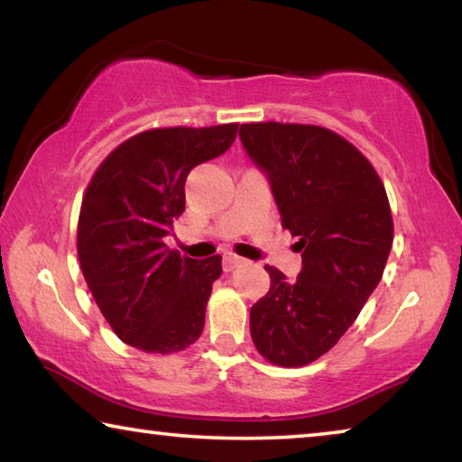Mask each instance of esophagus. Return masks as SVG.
<instances>
[{
    "label": "esophagus",
    "instance_id": "obj_1",
    "mask_svg": "<svg viewBox=\"0 0 462 462\" xmlns=\"http://www.w3.org/2000/svg\"><path fill=\"white\" fill-rule=\"evenodd\" d=\"M242 263H245V259H240V256H236V254H224L222 267H224L226 273H230V271H234L236 267H240Z\"/></svg>",
    "mask_w": 462,
    "mask_h": 462
}]
</instances>
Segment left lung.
<instances>
[{
  "mask_svg": "<svg viewBox=\"0 0 462 462\" xmlns=\"http://www.w3.org/2000/svg\"><path fill=\"white\" fill-rule=\"evenodd\" d=\"M238 136L301 253L295 281L264 267L271 289L250 308V336L273 365L303 366L340 340L379 285L393 242L387 193L332 130L263 122L242 124Z\"/></svg>",
  "mask_w": 462,
  "mask_h": 462,
  "instance_id": "8db88e82",
  "label": "left lung"
}]
</instances>
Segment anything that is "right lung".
<instances>
[{
	"mask_svg": "<svg viewBox=\"0 0 462 462\" xmlns=\"http://www.w3.org/2000/svg\"><path fill=\"white\" fill-rule=\"evenodd\" d=\"M238 124L156 128L132 136L101 162L77 228L83 277L118 338L169 355L201 336L222 256L189 259L165 245L185 209L193 167L224 154Z\"/></svg>",
	"mask_w": 462,
	"mask_h": 462,
	"instance_id": "obj_1",
	"label": "right lung"
}]
</instances>
